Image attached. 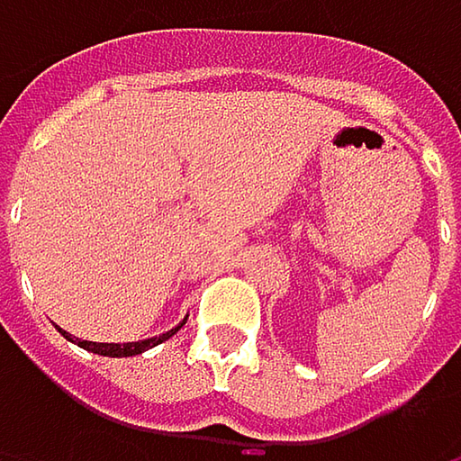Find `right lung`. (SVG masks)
<instances>
[{"mask_svg":"<svg viewBox=\"0 0 461 461\" xmlns=\"http://www.w3.org/2000/svg\"><path fill=\"white\" fill-rule=\"evenodd\" d=\"M184 322H178L176 328H170V330L162 333V336H151V339H140V341H128V344H98V341L77 339V336H71V333H66V330H60V328H58V330H60L68 341H74L77 347H82V349H87V352H95V355H104V357H133V355H140V352H146V349H151V347L167 341Z\"/></svg>","mask_w":461,"mask_h":461,"instance_id":"right-lung-1","label":"right lung"}]
</instances>
